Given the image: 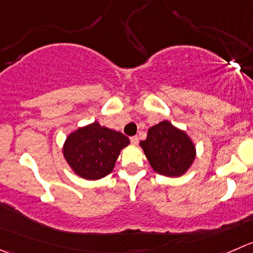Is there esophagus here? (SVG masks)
Returning a JSON list of instances; mask_svg holds the SVG:
<instances>
[{
  "mask_svg": "<svg viewBox=\"0 0 253 253\" xmlns=\"http://www.w3.org/2000/svg\"><path fill=\"white\" fill-rule=\"evenodd\" d=\"M129 141H131L132 144H137V143H138V137H137V136H132L131 138H129Z\"/></svg>",
  "mask_w": 253,
  "mask_h": 253,
  "instance_id": "34e87169",
  "label": "esophagus"
}]
</instances>
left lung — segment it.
I'll list each match as a JSON object with an SVG mask.
<instances>
[{
    "mask_svg": "<svg viewBox=\"0 0 253 253\" xmlns=\"http://www.w3.org/2000/svg\"><path fill=\"white\" fill-rule=\"evenodd\" d=\"M139 144L152 168L166 176L184 174L195 158V147L192 139L168 121H162L151 127L147 138Z\"/></svg>",
    "mask_w": 253,
    "mask_h": 253,
    "instance_id": "left-lung-1",
    "label": "left lung"
}]
</instances>
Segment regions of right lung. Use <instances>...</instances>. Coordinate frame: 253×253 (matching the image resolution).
Returning <instances> with one entry per match:
<instances>
[{
	"instance_id": "right-lung-1",
	"label": "right lung",
	"mask_w": 253,
	"mask_h": 253,
	"mask_svg": "<svg viewBox=\"0 0 253 253\" xmlns=\"http://www.w3.org/2000/svg\"><path fill=\"white\" fill-rule=\"evenodd\" d=\"M129 139L121 132L100 126L99 122L73 132L64 144V157L73 170L84 179L104 178Z\"/></svg>"
}]
</instances>
